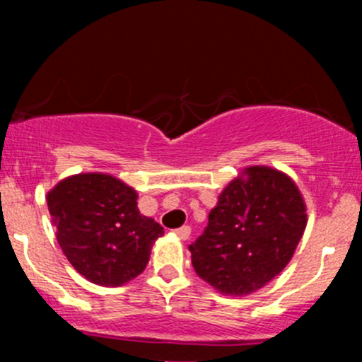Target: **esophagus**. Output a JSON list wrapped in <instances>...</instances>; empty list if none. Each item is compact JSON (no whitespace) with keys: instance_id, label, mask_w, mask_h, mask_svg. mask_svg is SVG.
I'll list each match as a JSON object with an SVG mask.
<instances>
[{"instance_id":"1","label":"esophagus","mask_w":362,"mask_h":362,"mask_svg":"<svg viewBox=\"0 0 362 362\" xmlns=\"http://www.w3.org/2000/svg\"><path fill=\"white\" fill-rule=\"evenodd\" d=\"M175 235H177L178 240H182V242H185V240H189V236H191V228L189 226H182V228L175 229Z\"/></svg>"}]
</instances>
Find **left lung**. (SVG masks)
<instances>
[{
	"mask_svg": "<svg viewBox=\"0 0 362 362\" xmlns=\"http://www.w3.org/2000/svg\"><path fill=\"white\" fill-rule=\"evenodd\" d=\"M306 204L289 175L249 166L226 185L203 235L189 245L192 266L226 296H249L293 259L306 228Z\"/></svg>",
	"mask_w": 362,
	"mask_h": 362,
	"instance_id": "left-lung-1",
	"label": "left lung"
}]
</instances>
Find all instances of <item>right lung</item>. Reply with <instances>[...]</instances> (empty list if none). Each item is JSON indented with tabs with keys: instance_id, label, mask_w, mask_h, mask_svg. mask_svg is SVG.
Instances as JSON below:
<instances>
[{
	"instance_id": "right-lung-1",
	"label": "right lung",
	"mask_w": 362,
	"mask_h": 362,
	"mask_svg": "<svg viewBox=\"0 0 362 362\" xmlns=\"http://www.w3.org/2000/svg\"><path fill=\"white\" fill-rule=\"evenodd\" d=\"M133 187L107 173L64 178L47 194L56 238L89 282L119 287L136 279L164 229L138 210Z\"/></svg>"
}]
</instances>
